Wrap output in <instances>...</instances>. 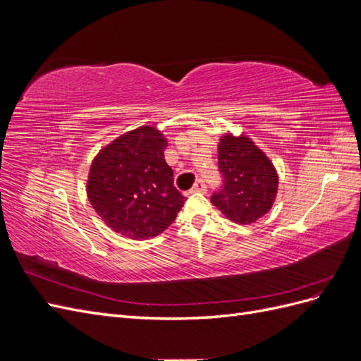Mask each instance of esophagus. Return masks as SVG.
<instances>
[{"label":"esophagus","instance_id":"obj_1","mask_svg":"<svg viewBox=\"0 0 361 361\" xmlns=\"http://www.w3.org/2000/svg\"><path fill=\"white\" fill-rule=\"evenodd\" d=\"M190 192H206V185L203 180H197L194 183V187L191 188Z\"/></svg>","mask_w":361,"mask_h":361}]
</instances>
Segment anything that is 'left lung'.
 I'll return each instance as SVG.
<instances>
[{
    "label": "left lung",
    "mask_w": 361,
    "mask_h": 361,
    "mask_svg": "<svg viewBox=\"0 0 361 361\" xmlns=\"http://www.w3.org/2000/svg\"><path fill=\"white\" fill-rule=\"evenodd\" d=\"M223 188L211 202L236 224H253L271 211L279 174L271 159L247 135L224 134L218 143Z\"/></svg>",
    "instance_id": "1"
}]
</instances>
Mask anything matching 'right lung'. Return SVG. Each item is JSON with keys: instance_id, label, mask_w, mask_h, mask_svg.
<instances>
[{"instance_id": "obj_1", "label": "right lung", "mask_w": 361, "mask_h": 361, "mask_svg": "<svg viewBox=\"0 0 361 361\" xmlns=\"http://www.w3.org/2000/svg\"><path fill=\"white\" fill-rule=\"evenodd\" d=\"M167 138L154 126H140L99 150L87 179V197L102 221L129 239L162 233L182 209L164 158Z\"/></svg>"}]
</instances>
